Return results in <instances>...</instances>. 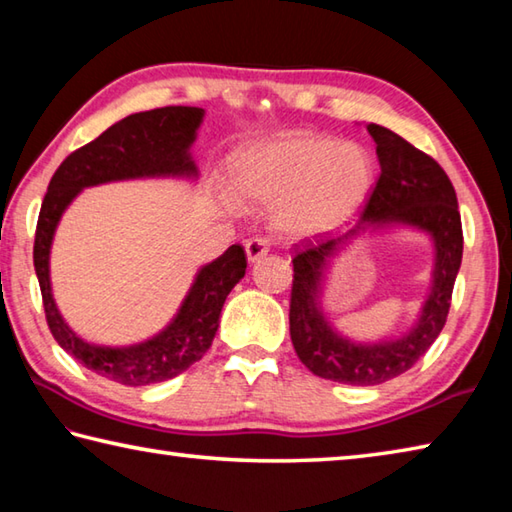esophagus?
Instances as JSON below:
<instances>
[{"label":"esophagus","mask_w":512,"mask_h":512,"mask_svg":"<svg viewBox=\"0 0 512 512\" xmlns=\"http://www.w3.org/2000/svg\"><path fill=\"white\" fill-rule=\"evenodd\" d=\"M245 251H247V261L249 263L261 261L267 251H270V240H267V238H249L245 242Z\"/></svg>","instance_id":"esophagus-1"}]
</instances>
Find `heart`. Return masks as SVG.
Segmentation results:
<instances>
[{"label":"heart","instance_id":"obj_1","mask_svg":"<svg viewBox=\"0 0 512 512\" xmlns=\"http://www.w3.org/2000/svg\"><path fill=\"white\" fill-rule=\"evenodd\" d=\"M238 202L272 204L274 227L321 236L344 227L373 186V159L355 141L285 132L240 148L229 166ZM227 204H233L227 197Z\"/></svg>","mask_w":512,"mask_h":512}]
</instances>
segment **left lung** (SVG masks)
Instances as JSON below:
<instances>
[{
    "label": "left lung",
    "mask_w": 512,
    "mask_h": 512,
    "mask_svg": "<svg viewBox=\"0 0 512 512\" xmlns=\"http://www.w3.org/2000/svg\"><path fill=\"white\" fill-rule=\"evenodd\" d=\"M380 177L364 204L357 227L339 238L315 236L294 245V281L290 297V337L299 360L319 378L373 387L409 371L436 342L450 312L452 290L463 256L459 202L445 170L423 150L382 125L369 123ZM393 223L429 232L435 242L433 288L417 326L398 340L375 345L351 343L329 326L320 310V276L327 258L360 230Z\"/></svg>",
    "instance_id": "1"
}]
</instances>
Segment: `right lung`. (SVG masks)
Masks as SVG:
<instances>
[{"label":"right lung","mask_w":512,"mask_h":512,"mask_svg":"<svg viewBox=\"0 0 512 512\" xmlns=\"http://www.w3.org/2000/svg\"><path fill=\"white\" fill-rule=\"evenodd\" d=\"M202 116V107L184 105L125 116L101 137L62 161L42 200L35 227L33 265L51 335L89 371L125 387H146L170 380L202 360L218 333L224 299L245 276V249L231 245L220 258L204 265L182 301V308L159 335L134 346L110 348L87 344L60 317L49 279L53 233L71 200L87 186L139 177H195L197 168L188 150Z\"/></svg>","instance_id":"add662e5"}]
</instances>
